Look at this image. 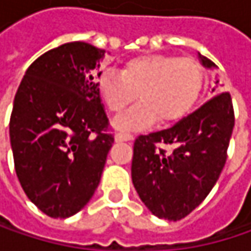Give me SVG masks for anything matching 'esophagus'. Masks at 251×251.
<instances>
[{"label":"esophagus","instance_id":"esophagus-1","mask_svg":"<svg viewBox=\"0 0 251 251\" xmlns=\"http://www.w3.org/2000/svg\"><path fill=\"white\" fill-rule=\"evenodd\" d=\"M115 139H116L118 142L130 141V139H133V135H132V133H129V132H118V133L115 135Z\"/></svg>","mask_w":251,"mask_h":251}]
</instances>
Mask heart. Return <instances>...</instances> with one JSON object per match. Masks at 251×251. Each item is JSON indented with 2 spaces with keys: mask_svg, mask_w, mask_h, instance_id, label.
Returning <instances> with one entry per match:
<instances>
[{
  "mask_svg": "<svg viewBox=\"0 0 251 251\" xmlns=\"http://www.w3.org/2000/svg\"><path fill=\"white\" fill-rule=\"evenodd\" d=\"M202 65L190 56L150 53L129 59L119 73L103 71L97 76V90L106 109L121 115L118 127L141 129L157 121L172 125L183 119L195 106L203 88Z\"/></svg>",
  "mask_w": 251,
  "mask_h": 251,
  "instance_id": "heart-1",
  "label": "heart"
}]
</instances>
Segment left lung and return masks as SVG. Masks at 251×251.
Here are the masks:
<instances>
[{
	"mask_svg": "<svg viewBox=\"0 0 251 251\" xmlns=\"http://www.w3.org/2000/svg\"><path fill=\"white\" fill-rule=\"evenodd\" d=\"M199 58L203 67H215ZM232 127L234 107L226 91L172 127L135 139L132 183L155 217L178 221L203 202L226 166Z\"/></svg>",
	"mask_w": 251,
	"mask_h": 251,
	"instance_id": "left-lung-1",
	"label": "left lung"
}]
</instances>
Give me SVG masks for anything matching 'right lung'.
Listing matches in <instances>:
<instances>
[{
    "label": "right lung",
    "mask_w": 251,
    "mask_h": 251,
    "mask_svg": "<svg viewBox=\"0 0 251 251\" xmlns=\"http://www.w3.org/2000/svg\"><path fill=\"white\" fill-rule=\"evenodd\" d=\"M103 55L85 42L50 49L27 68L14 97L16 173L50 218H68L88 203L115 141L94 76Z\"/></svg>",
    "instance_id": "add662e5"
}]
</instances>
